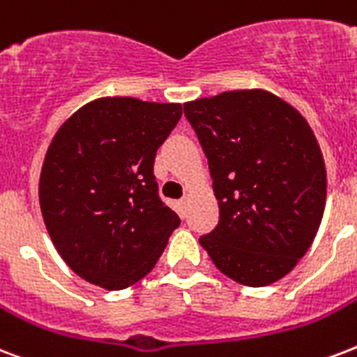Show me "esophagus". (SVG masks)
I'll return each instance as SVG.
<instances>
[{"label": "esophagus", "mask_w": 357, "mask_h": 357, "mask_svg": "<svg viewBox=\"0 0 357 357\" xmlns=\"http://www.w3.org/2000/svg\"><path fill=\"white\" fill-rule=\"evenodd\" d=\"M179 209H181V213H185V209H187V197L179 200Z\"/></svg>", "instance_id": "esophagus-1"}]
</instances>
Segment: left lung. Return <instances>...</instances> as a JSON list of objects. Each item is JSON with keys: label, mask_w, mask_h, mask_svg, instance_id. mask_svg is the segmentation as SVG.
Wrapping results in <instances>:
<instances>
[{"label": "left lung", "mask_w": 357, "mask_h": 357, "mask_svg": "<svg viewBox=\"0 0 357 357\" xmlns=\"http://www.w3.org/2000/svg\"><path fill=\"white\" fill-rule=\"evenodd\" d=\"M208 157L219 222L200 238L217 269L245 287L290 273L317 236L326 165L301 114L264 89L183 105Z\"/></svg>", "instance_id": "1"}]
</instances>
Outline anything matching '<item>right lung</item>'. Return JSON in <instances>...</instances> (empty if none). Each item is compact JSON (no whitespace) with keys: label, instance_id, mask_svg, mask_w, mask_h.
<instances>
[{"label":"right lung","instance_id":"right-lung-1","mask_svg":"<svg viewBox=\"0 0 357 357\" xmlns=\"http://www.w3.org/2000/svg\"><path fill=\"white\" fill-rule=\"evenodd\" d=\"M181 105L102 97L84 105L52 138L39 202L56 251L76 275L123 290L155 268L179 217L159 197L157 149Z\"/></svg>","mask_w":357,"mask_h":357}]
</instances>
